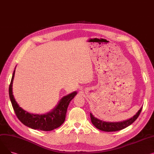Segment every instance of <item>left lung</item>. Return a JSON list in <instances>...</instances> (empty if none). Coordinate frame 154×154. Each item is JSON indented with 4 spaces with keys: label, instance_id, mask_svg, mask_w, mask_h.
Masks as SVG:
<instances>
[{
    "label": "left lung",
    "instance_id": "left-lung-1",
    "mask_svg": "<svg viewBox=\"0 0 154 154\" xmlns=\"http://www.w3.org/2000/svg\"><path fill=\"white\" fill-rule=\"evenodd\" d=\"M142 107L137 112V114L131 119L128 120L122 121V122H104L101 120L95 118L91 113V119L92 124L97 128L99 129L100 131L105 132H116L126 128L127 127L131 125L134 121L138 118L140 112L142 111Z\"/></svg>",
    "mask_w": 154,
    "mask_h": 154
}]
</instances>
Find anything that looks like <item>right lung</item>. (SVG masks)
Masks as SVG:
<instances>
[{
  "instance_id": "1",
  "label": "right lung",
  "mask_w": 154,
  "mask_h": 154,
  "mask_svg": "<svg viewBox=\"0 0 154 154\" xmlns=\"http://www.w3.org/2000/svg\"><path fill=\"white\" fill-rule=\"evenodd\" d=\"M15 71V70L14 71L9 85V93L14 110L19 120L23 125L35 130L37 129L43 131H51L60 127L64 122L69 103L73 98H74L77 92L75 91L63 97L57 106L52 111L45 114L38 115L30 114L19 107L12 94V84Z\"/></svg>"
}]
</instances>
